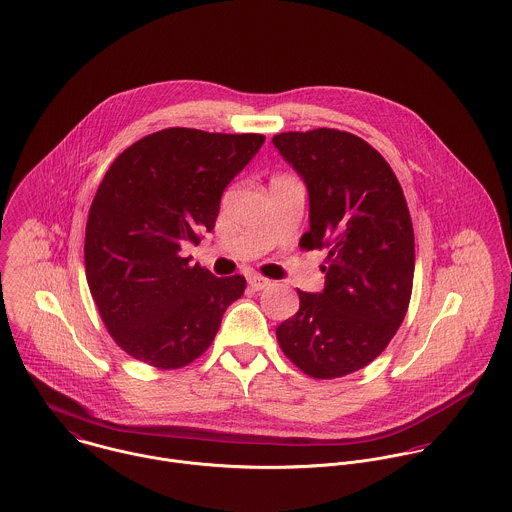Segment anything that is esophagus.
I'll return each instance as SVG.
<instances>
[{
    "instance_id": "34e87169",
    "label": "esophagus",
    "mask_w": 512,
    "mask_h": 512,
    "mask_svg": "<svg viewBox=\"0 0 512 512\" xmlns=\"http://www.w3.org/2000/svg\"><path fill=\"white\" fill-rule=\"evenodd\" d=\"M248 286L254 290V292H260V290H266L270 286V280L264 278V276H250L248 278Z\"/></svg>"
}]
</instances>
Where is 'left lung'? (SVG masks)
<instances>
[{"label":"left lung","mask_w":512,"mask_h":512,"mask_svg":"<svg viewBox=\"0 0 512 512\" xmlns=\"http://www.w3.org/2000/svg\"><path fill=\"white\" fill-rule=\"evenodd\" d=\"M274 146L309 193L299 246L327 250L325 290H297L299 311L276 337L305 374L339 378L372 363L402 325L414 282V228L386 159L355 134L284 132Z\"/></svg>","instance_id":"left-lung-1"}]
</instances>
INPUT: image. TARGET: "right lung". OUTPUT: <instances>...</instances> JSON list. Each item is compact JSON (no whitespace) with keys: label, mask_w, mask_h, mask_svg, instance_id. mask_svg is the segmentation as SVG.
<instances>
[{"label":"right lung","mask_w":512,"mask_h":512,"mask_svg":"<svg viewBox=\"0 0 512 512\" xmlns=\"http://www.w3.org/2000/svg\"><path fill=\"white\" fill-rule=\"evenodd\" d=\"M264 140L167 128L124 149L106 171L86 222V282L130 357L171 370L211 347L246 280L189 266L181 246L215 228L222 191Z\"/></svg>","instance_id":"1"}]
</instances>
